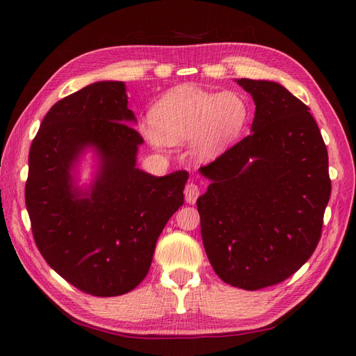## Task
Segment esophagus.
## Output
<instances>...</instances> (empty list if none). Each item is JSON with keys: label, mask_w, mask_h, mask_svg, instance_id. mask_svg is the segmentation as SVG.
<instances>
[{"label": "esophagus", "mask_w": 356, "mask_h": 356, "mask_svg": "<svg viewBox=\"0 0 356 356\" xmlns=\"http://www.w3.org/2000/svg\"><path fill=\"white\" fill-rule=\"evenodd\" d=\"M200 195V188L199 185L195 184H188L185 186V199L188 203H195V200H197V197Z\"/></svg>", "instance_id": "1"}]
</instances>
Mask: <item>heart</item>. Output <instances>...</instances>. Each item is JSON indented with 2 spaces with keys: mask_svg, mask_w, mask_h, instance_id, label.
<instances>
[{
  "mask_svg": "<svg viewBox=\"0 0 356 356\" xmlns=\"http://www.w3.org/2000/svg\"><path fill=\"white\" fill-rule=\"evenodd\" d=\"M249 115L251 107L241 93L182 86L159 99L151 119L140 124V133L159 148L193 139L195 153L209 159L238 138Z\"/></svg>",
  "mask_w": 356,
  "mask_h": 356,
  "instance_id": "heart-1",
  "label": "heart"
}]
</instances>
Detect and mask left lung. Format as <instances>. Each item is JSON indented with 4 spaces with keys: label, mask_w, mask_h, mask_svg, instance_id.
<instances>
[{
    "label": "left lung",
    "mask_w": 356,
    "mask_h": 356,
    "mask_svg": "<svg viewBox=\"0 0 356 356\" xmlns=\"http://www.w3.org/2000/svg\"><path fill=\"white\" fill-rule=\"evenodd\" d=\"M252 96L251 134L200 172L197 199L211 266L246 291L284 282L311 259L330 197L326 143L309 107L272 81L241 78Z\"/></svg>",
    "instance_id": "1"
}]
</instances>
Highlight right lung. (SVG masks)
<instances>
[{"instance_id": "right-lung-1", "label": "right lung", "mask_w": 356, "mask_h": 356, "mask_svg": "<svg viewBox=\"0 0 356 356\" xmlns=\"http://www.w3.org/2000/svg\"><path fill=\"white\" fill-rule=\"evenodd\" d=\"M124 82L102 81L58 101L29 153L26 207L44 260L79 291L116 297L147 277L156 241L184 205L186 171L154 177L136 168L142 136L128 125ZM95 146L102 170L79 198L70 170Z\"/></svg>"}]
</instances>
